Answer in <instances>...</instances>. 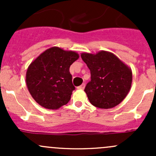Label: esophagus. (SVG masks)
I'll return each instance as SVG.
<instances>
[{
	"label": "esophagus",
	"instance_id": "obj_1",
	"mask_svg": "<svg viewBox=\"0 0 156 156\" xmlns=\"http://www.w3.org/2000/svg\"><path fill=\"white\" fill-rule=\"evenodd\" d=\"M84 87H85V84H81V85H80L79 87H78V89L84 90Z\"/></svg>",
	"mask_w": 156,
	"mask_h": 156
}]
</instances>
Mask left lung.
I'll list each match as a JSON object with an SVG mask.
<instances>
[{
    "label": "left lung",
    "instance_id": "8db88e82",
    "mask_svg": "<svg viewBox=\"0 0 156 156\" xmlns=\"http://www.w3.org/2000/svg\"><path fill=\"white\" fill-rule=\"evenodd\" d=\"M90 71V81L84 91L90 103L100 108H111L126 97L131 87L132 72L112 53H81Z\"/></svg>",
    "mask_w": 156,
    "mask_h": 156
}]
</instances>
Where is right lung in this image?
<instances>
[{
	"label": "right lung",
	"mask_w": 156,
	"mask_h": 156,
	"mask_svg": "<svg viewBox=\"0 0 156 156\" xmlns=\"http://www.w3.org/2000/svg\"><path fill=\"white\" fill-rule=\"evenodd\" d=\"M78 57L75 52L53 47L30 64L26 84L31 97L39 105L48 109H57L69 103L75 89L69 68Z\"/></svg>",
	"instance_id": "obj_1"
}]
</instances>
